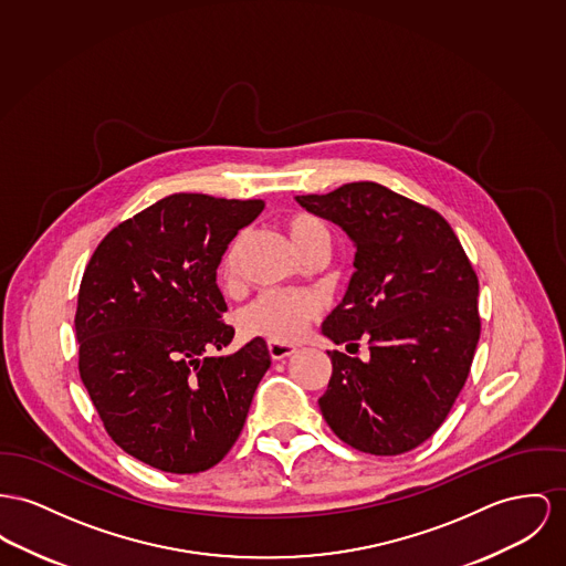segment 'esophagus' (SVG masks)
I'll return each mask as SVG.
<instances>
[{
    "mask_svg": "<svg viewBox=\"0 0 566 566\" xmlns=\"http://www.w3.org/2000/svg\"><path fill=\"white\" fill-rule=\"evenodd\" d=\"M268 352H270L272 360H285V358H290V356L296 352V347L285 345V343H274V340H270V343H268Z\"/></svg>",
    "mask_w": 566,
    "mask_h": 566,
    "instance_id": "obj_1",
    "label": "esophagus"
}]
</instances>
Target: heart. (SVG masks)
I'll use <instances>...</instances> for the list:
<instances>
[{"label": "heart", "mask_w": 566, "mask_h": 566, "mask_svg": "<svg viewBox=\"0 0 566 566\" xmlns=\"http://www.w3.org/2000/svg\"><path fill=\"white\" fill-rule=\"evenodd\" d=\"M285 233L294 251L304 258L315 249H331V233L326 226L306 212H294L283 221ZM240 247L242 238H235L221 262V281L226 287H235L240 281ZM322 301L304 290L264 292L249 302L235 317L238 331L247 339H265L294 345L306 335L308 326L319 317Z\"/></svg>", "instance_id": "b5f03b06"}]
</instances>
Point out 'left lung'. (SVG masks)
<instances>
[{"label":"left lung","mask_w":566,"mask_h":566,"mask_svg":"<svg viewBox=\"0 0 566 566\" xmlns=\"http://www.w3.org/2000/svg\"><path fill=\"white\" fill-rule=\"evenodd\" d=\"M302 208L354 240V276L322 333L333 376L319 397L347 447L401 454L429 440L459 397L481 337L479 279L452 227L436 210L376 182L298 195Z\"/></svg>","instance_id":"left-lung-1"}]
</instances>
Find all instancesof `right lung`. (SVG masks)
Returning a JSON list of instances; mask_svg holds the SVG:
<instances>
[{"label":"right lung","mask_w":566,"mask_h":566,"mask_svg":"<svg viewBox=\"0 0 566 566\" xmlns=\"http://www.w3.org/2000/svg\"><path fill=\"white\" fill-rule=\"evenodd\" d=\"M262 199L176 192L114 227L83 272L78 376L115 444L171 474L217 465L238 440L270 354L233 339L217 268Z\"/></svg>","instance_id":"1"}]
</instances>
